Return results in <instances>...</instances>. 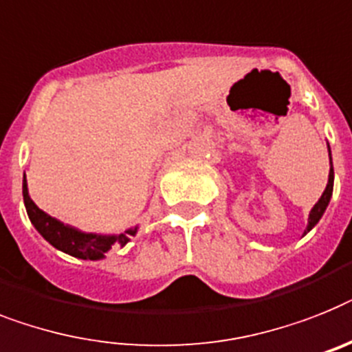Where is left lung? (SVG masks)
I'll use <instances>...</instances> for the list:
<instances>
[{
	"mask_svg": "<svg viewBox=\"0 0 352 352\" xmlns=\"http://www.w3.org/2000/svg\"><path fill=\"white\" fill-rule=\"evenodd\" d=\"M327 151H329V160H331L329 145H327ZM333 183H335V170H333V162H331L329 178H327L326 190L322 192L320 199H318V201L315 203V207H313L311 212H309V217H307V226H306V230H304V234H307V232L311 230L313 226H315L316 223L320 221L322 216H324V212H326L327 205H329V201H331V196H333Z\"/></svg>",
	"mask_w": 352,
	"mask_h": 352,
	"instance_id": "1",
	"label": "left lung"
}]
</instances>
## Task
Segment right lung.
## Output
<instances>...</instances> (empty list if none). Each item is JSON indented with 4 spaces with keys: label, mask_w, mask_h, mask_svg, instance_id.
<instances>
[{
    "label": "right lung",
    "mask_w": 352,
    "mask_h": 352,
    "mask_svg": "<svg viewBox=\"0 0 352 352\" xmlns=\"http://www.w3.org/2000/svg\"><path fill=\"white\" fill-rule=\"evenodd\" d=\"M23 199H25L26 214L30 217L32 225L36 230L50 243L54 248L65 252V254L77 257L84 261H100L106 257V252L111 250L113 245H127L131 241V235H136L138 226L129 228L124 234H91V232H82L74 226L65 225L59 219L48 216L46 212L41 210L36 203L28 196V185H26V176L23 178Z\"/></svg>",
    "instance_id": "add662e5"
}]
</instances>
